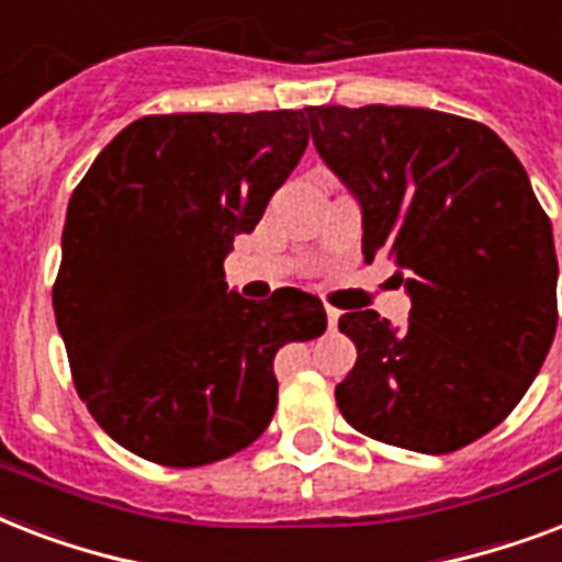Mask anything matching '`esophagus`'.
Returning a JSON list of instances; mask_svg holds the SVG:
<instances>
[{
    "mask_svg": "<svg viewBox=\"0 0 562 562\" xmlns=\"http://www.w3.org/2000/svg\"><path fill=\"white\" fill-rule=\"evenodd\" d=\"M338 317H341V312L333 306H326V324H329V329H335L338 326Z\"/></svg>",
    "mask_w": 562,
    "mask_h": 562,
    "instance_id": "34e87169",
    "label": "esophagus"
}]
</instances>
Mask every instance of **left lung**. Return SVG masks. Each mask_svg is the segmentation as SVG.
<instances>
[{"mask_svg":"<svg viewBox=\"0 0 562 562\" xmlns=\"http://www.w3.org/2000/svg\"><path fill=\"white\" fill-rule=\"evenodd\" d=\"M321 160L361 210L408 324L347 312L359 359L335 387L361 435L443 454L519 405L558 333V254L528 171L498 134L428 108H306Z\"/></svg>","mask_w":562,"mask_h":562,"instance_id":"left-lung-1","label":"left lung"}]
</instances>
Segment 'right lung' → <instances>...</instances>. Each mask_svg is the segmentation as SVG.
<instances>
[{"label": "right lung", "mask_w": 562, "mask_h": 562, "mask_svg": "<svg viewBox=\"0 0 562 562\" xmlns=\"http://www.w3.org/2000/svg\"><path fill=\"white\" fill-rule=\"evenodd\" d=\"M308 145L303 110L136 119L66 206L52 303L78 396L127 452L203 467L277 408L273 356L326 329L324 303L227 289L224 259Z\"/></svg>", "instance_id": "1"}]
</instances>
